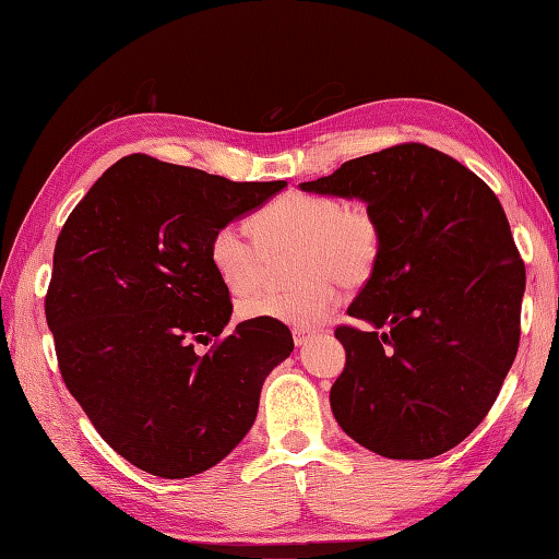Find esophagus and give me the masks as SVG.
I'll use <instances>...</instances> for the list:
<instances>
[{"label": "esophagus", "mask_w": 559, "mask_h": 559, "mask_svg": "<svg viewBox=\"0 0 559 559\" xmlns=\"http://www.w3.org/2000/svg\"><path fill=\"white\" fill-rule=\"evenodd\" d=\"M292 334H294V342H296V346H301L308 337H311V330H308V328H294V330H292Z\"/></svg>", "instance_id": "34e87169"}]
</instances>
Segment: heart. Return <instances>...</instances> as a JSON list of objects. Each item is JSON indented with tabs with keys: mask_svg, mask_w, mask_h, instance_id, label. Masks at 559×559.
<instances>
[{
	"mask_svg": "<svg viewBox=\"0 0 559 559\" xmlns=\"http://www.w3.org/2000/svg\"><path fill=\"white\" fill-rule=\"evenodd\" d=\"M253 237L239 227H219L210 239V260L234 294L265 280L270 258L294 251L289 289L246 296L243 320L270 318L294 328L325 320L340 299V282L358 289L373 277L382 255V227L368 207L328 193H287L251 217Z\"/></svg>",
	"mask_w": 559,
	"mask_h": 559,
	"instance_id": "obj_1",
	"label": "heart"
}]
</instances>
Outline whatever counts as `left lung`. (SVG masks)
Returning <instances> with one entry per match:
<instances>
[{
	"label": "left lung",
	"mask_w": 559,
	"mask_h": 559,
	"mask_svg": "<svg viewBox=\"0 0 559 559\" xmlns=\"http://www.w3.org/2000/svg\"><path fill=\"white\" fill-rule=\"evenodd\" d=\"M304 191L361 198L380 263L334 330L346 366L330 406L346 436L388 459H430L476 430L522 334L526 267L490 186L454 157L400 143Z\"/></svg>",
	"instance_id": "1"
}]
</instances>
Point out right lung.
<instances>
[{"label":"right lung","instance_id":"right-lung-1","mask_svg":"<svg viewBox=\"0 0 559 559\" xmlns=\"http://www.w3.org/2000/svg\"><path fill=\"white\" fill-rule=\"evenodd\" d=\"M284 186L135 153L59 231L45 316L61 380L109 448L147 474L189 478L222 462L294 349L289 328L270 318L225 334L231 299L210 260L213 234Z\"/></svg>","mask_w":559,"mask_h":559}]
</instances>
